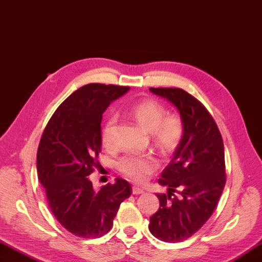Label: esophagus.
<instances>
[{
  "mask_svg": "<svg viewBox=\"0 0 262 262\" xmlns=\"http://www.w3.org/2000/svg\"><path fill=\"white\" fill-rule=\"evenodd\" d=\"M144 191L142 188L140 187H137V186H133L132 187V194L133 195H140V194H143Z\"/></svg>",
  "mask_w": 262,
  "mask_h": 262,
  "instance_id": "esophagus-1",
  "label": "esophagus"
}]
</instances>
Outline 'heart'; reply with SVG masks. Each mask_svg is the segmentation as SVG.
Here are the masks:
<instances>
[{
	"mask_svg": "<svg viewBox=\"0 0 262 262\" xmlns=\"http://www.w3.org/2000/svg\"><path fill=\"white\" fill-rule=\"evenodd\" d=\"M129 113L142 129L151 133L154 142L161 152L168 154L175 150L184 135V124L177 115H166V108L155 100H144L132 105ZM116 122L110 115L101 132L102 143L110 147L113 140V130ZM119 170L137 183L144 182L158 168V161L152 156L126 155L118 162Z\"/></svg>",
	"mask_w": 262,
	"mask_h": 262,
	"instance_id": "obj_1",
	"label": "heart"
}]
</instances>
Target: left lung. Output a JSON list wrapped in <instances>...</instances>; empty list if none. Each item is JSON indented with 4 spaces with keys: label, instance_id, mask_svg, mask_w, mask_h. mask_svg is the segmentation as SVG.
Masks as SVG:
<instances>
[{
    "label": "left lung",
    "instance_id": "left-lung-1",
    "mask_svg": "<svg viewBox=\"0 0 262 262\" xmlns=\"http://www.w3.org/2000/svg\"><path fill=\"white\" fill-rule=\"evenodd\" d=\"M150 92L178 110L184 135L158 179L167 194L157 195L159 210L150 217L149 230L161 241L179 242L206 223L222 195L226 180L223 140L211 114L187 92L154 87Z\"/></svg>",
    "mask_w": 262,
    "mask_h": 262
}]
</instances>
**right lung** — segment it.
<instances>
[{"instance_id":"add662e5","label":"right lung","mask_w":262,"mask_h":262,"mask_svg":"<svg viewBox=\"0 0 262 262\" xmlns=\"http://www.w3.org/2000/svg\"><path fill=\"white\" fill-rule=\"evenodd\" d=\"M129 90L104 84L80 87L58 106L39 143L37 171L50 210L63 228L84 239L106 234L120 204L132 193L122 178L95 190L89 177L98 166L102 114Z\"/></svg>"}]
</instances>
